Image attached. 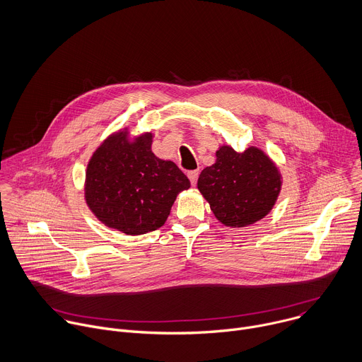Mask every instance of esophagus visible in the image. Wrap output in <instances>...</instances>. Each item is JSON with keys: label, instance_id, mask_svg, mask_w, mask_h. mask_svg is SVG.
<instances>
[{"label": "esophagus", "instance_id": "1", "mask_svg": "<svg viewBox=\"0 0 362 362\" xmlns=\"http://www.w3.org/2000/svg\"><path fill=\"white\" fill-rule=\"evenodd\" d=\"M188 178H189L191 184L195 185V184H197V180H198V171H189V173H188Z\"/></svg>", "mask_w": 362, "mask_h": 362}]
</instances>
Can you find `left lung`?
Wrapping results in <instances>:
<instances>
[{"label": "left lung", "mask_w": 362, "mask_h": 362, "mask_svg": "<svg viewBox=\"0 0 362 362\" xmlns=\"http://www.w3.org/2000/svg\"><path fill=\"white\" fill-rule=\"evenodd\" d=\"M215 156V164L204 168L197 182L215 218L234 228L262 220L281 191L276 165L257 147L237 153L223 146Z\"/></svg>", "instance_id": "8db88e82"}]
</instances>
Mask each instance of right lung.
<instances>
[{
  "instance_id": "right-lung-1",
  "label": "right lung",
  "mask_w": 362,
  "mask_h": 362,
  "mask_svg": "<svg viewBox=\"0 0 362 362\" xmlns=\"http://www.w3.org/2000/svg\"><path fill=\"white\" fill-rule=\"evenodd\" d=\"M151 144V132L131 141L121 129L104 139L87 165V205L103 224L127 235L163 227L177 195L191 187L173 161L156 157Z\"/></svg>"
}]
</instances>
